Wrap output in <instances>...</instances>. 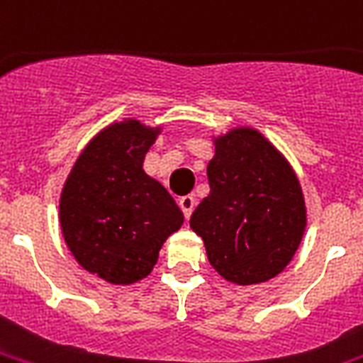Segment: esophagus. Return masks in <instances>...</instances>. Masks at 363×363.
<instances>
[{
    "label": "esophagus",
    "mask_w": 363,
    "mask_h": 363,
    "mask_svg": "<svg viewBox=\"0 0 363 363\" xmlns=\"http://www.w3.org/2000/svg\"><path fill=\"white\" fill-rule=\"evenodd\" d=\"M179 206H181L182 213H184V217L189 219L190 216H192V211H194V206H196V200L194 196H182L181 200H179Z\"/></svg>",
    "instance_id": "34e87169"
}]
</instances>
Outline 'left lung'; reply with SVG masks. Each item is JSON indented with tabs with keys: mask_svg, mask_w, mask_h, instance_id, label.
<instances>
[{
	"mask_svg": "<svg viewBox=\"0 0 363 363\" xmlns=\"http://www.w3.org/2000/svg\"><path fill=\"white\" fill-rule=\"evenodd\" d=\"M209 194L190 217L211 267L229 283L259 284L291 264L306 230L296 173L257 128L213 136Z\"/></svg>",
	"mask_w": 363,
	"mask_h": 363,
	"instance_id": "obj_1",
	"label": "left lung"
}]
</instances>
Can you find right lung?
<instances>
[{
  "label": "right lung",
  "mask_w": 363,
  "mask_h": 363,
  "mask_svg": "<svg viewBox=\"0 0 363 363\" xmlns=\"http://www.w3.org/2000/svg\"><path fill=\"white\" fill-rule=\"evenodd\" d=\"M161 127L123 119L80 152L59 198V225L82 269L106 283L147 277L184 216L160 181L142 169Z\"/></svg>",
  "instance_id": "obj_1"
}]
</instances>
